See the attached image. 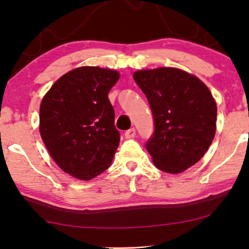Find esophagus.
I'll return each instance as SVG.
<instances>
[{
  "label": "esophagus",
  "mask_w": 249,
  "mask_h": 249,
  "mask_svg": "<svg viewBox=\"0 0 249 249\" xmlns=\"http://www.w3.org/2000/svg\"><path fill=\"white\" fill-rule=\"evenodd\" d=\"M124 136H125V138H134L136 136V129L135 128L129 129V130L124 132Z\"/></svg>",
  "instance_id": "1"
}]
</instances>
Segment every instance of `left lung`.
<instances>
[{
	"mask_svg": "<svg viewBox=\"0 0 249 249\" xmlns=\"http://www.w3.org/2000/svg\"><path fill=\"white\" fill-rule=\"evenodd\" d=\"M134 79L147 97L154 132L146 142L155 166L180 173L203 158L216 129L215 101L198 78L176 68L139 70Z\"/></svg>",
	"mask_w": 249,
	"mask_h": 249,
	"instance_id": "left-lung-1",
	"label": "left lung"
}]
</instances>
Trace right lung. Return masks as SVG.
Returning <instances> with one entry per match:
<instances>
[{
    "mask_svg": "<svg viewBox=\"0 0 249 249\" xmlns=\"http://www.w3.org/2000/svg\"><path fill=\"white\" fill-rule=\"evenodd\" d=\"M117 71L81 67L57 79L39 108V132L64 172L89 180L110 166L120 142L107 95Z\"/></svg>",
    "mask_w": 249,
    "mask_h": 249,
    "instance_id": "obj_1",
    "label": "right lung"
}]
</instances>
